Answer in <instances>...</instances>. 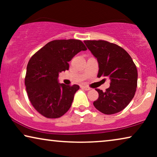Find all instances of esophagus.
<instances>
[{
  "label": "esophagus",
  "instance_id": "1",
  "mask_svg": "<svg viewBox=\"0 0 157 157\" xmlns=\"http://www.w3.org/2000/svg\"><path fill=\"white\" fill-rule=\"evenodd\" d=\"M81 88H82V89H83L84 90H86V91H89V90L91 89L89 87L85 86H81Z\"/></svg>",
  "mask_w": 157,
  "mask_h": 157
}]
</instances>
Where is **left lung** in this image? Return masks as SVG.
<instances>
[{
  "label": "left lung",
  "mask_w": 157,
  "mask_h": 157,
  "mask_svg": "<svg viewBox=\"0 0 157 157\" xmlns=\"http://www.w3.org/2000/svg\"><path fill=\"white\" fill-rule=\"evenodd\" d=\"M98 63V78H110V86L103 92L96 89V109L104 114H113L125 109L134 98L137 87L136 66L129 54L121 46L106 40H84ZM105 79V78H104Z\"/></svg>",
  "instance_id": "left-lung-1"
}]
</instances>
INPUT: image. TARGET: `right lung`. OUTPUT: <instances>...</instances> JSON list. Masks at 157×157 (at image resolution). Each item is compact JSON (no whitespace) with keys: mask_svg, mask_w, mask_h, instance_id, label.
Here are the masks:
<instances>
[{"mask_svg":"<svg viewBox=\"0 0 157 157\" xmlns=\"http://www.w3.org/2000/svg\"><path fill=\"white\" fill-rule=\"evenodd\" d=\"M87 50L80 40H54L32 56L27 65L25 85L34 109L48 119L59 118L70 109L79 86L58 83L59 74L68 70V61Z\"/></svg>","mask_w":157,"mask_h":157,"instance_id":"1","label":"right lung"}]
</instances>
